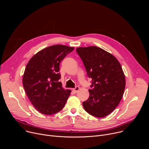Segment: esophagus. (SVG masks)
Returning a JSON list of instances; mask_svg holds the SVG:
<instances>
[{
    "label": "esophagus",
    "instance_id": "esophagus-1",
    "mask_svg": "<svg viewBox=\"0 0 149 149\" xmlns=\"http://www.w3.org/2000/svg\"><path fill=\"white\" fill-rule=\"evenodd\" d=\"M79 90V87L78 86H76V87H75V88L74 89V91L75 92H76V93H77Z\"/></svg>",
    "mask_w": 149,
    "mask_h": 149
}]
</instances>
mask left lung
<instances>
[{
  "instance_id": "left-lung-1",
  "label": "left lung",
  "mask_w": 149,
  "mask_h": 149,
  "mask_svg": "<svg viewBox=\"0 0 149 149\" xmlns=\"http://www.w3.org/2000/svg\"><path fill=\"white\" fill-rule=\"evenodd\" d=\"M76 52L92 79L90 97L82 102L83 107L94 117L107 116L117 107L125 89L120 63L113 55L95 46L78 48Z\"/></svg>"
}]
</instances>
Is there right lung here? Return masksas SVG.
<instances>
[{"label":"right lung","instance_id":"right-lung-1","mask_svg":"<svg viewBox=\"0 0 149 149\" xmlns=\"http://www.w3.org/2000/svg\"><path fill=\"white\" fill-rule=\"evenodd\" d=\"M74 49L65 45H52L38 52L28 63L23 86L30 101L40 113L54 114L64 107L71 91L63 90L59 82V64Z\"/></svg>","mask_w":149,"mask_h":149}]
</instances>
